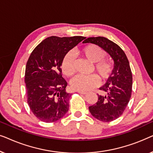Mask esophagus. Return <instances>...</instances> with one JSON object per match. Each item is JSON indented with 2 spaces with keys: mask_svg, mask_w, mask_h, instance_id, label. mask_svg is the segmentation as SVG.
<instances>
[{
  "mask_svg": "<svg viewBox=\"0 0 153 153\" xmlns=\"http://www.w3.org/2000/svg\"><path fill=\"white\" fill-rule=\"evenodd\" d=\"M77 92H78L79 93L81 94V95H86L87 94L86 92H83V91H77Z\"/></svg>",
  "mask_w": 153,
  "mask_h": 153,
  "instance_id": "obj_1",
  "label": "esophagus"
}]
</instances>
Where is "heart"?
<instances>
[{
  "label": "heart",
  "mask_w": 153,
  "mask_h": 153,
  "mask_svg": "<svg viewBox=\"0 0 153 153\" xmlns=\"http://www.w3.org/2000/svg\"><path fill=\"white\" fill-rule=\"evenodd\" d=\"M81 54L85 59L95 64V70L102 81L109 78L113 71V65L108 60H104L106 53L102 48L95 45L85 46L81 50ZM61 68L63 74L70 76L75 72V56L72 51L65 54L62 60ZM100 81L97 75L90 76L76 75L71 79L70 85L75 91L86 92L99 85Z\"/></svg>",
  "instance_id": "b5f03b06"
}]
</instances>
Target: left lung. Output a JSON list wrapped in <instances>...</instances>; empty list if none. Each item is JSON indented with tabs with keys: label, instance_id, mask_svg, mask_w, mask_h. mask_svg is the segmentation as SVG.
<instances>
[{
	"label": "left lung",
	"instance_id": "8db88e82",
	"mask_svg": "<svg viewBox=\"0 0 153 153\" xmlns=\"http://www.w3.org/2000/svg\"><path fill=\"white\" fill-rule=\"evenodd\" d=\"M83 43L99 46L114 60L111 74L100 88L103 95H98L97 102L89 106V111L94 118L102 122L116 120L124 112L131 95L132 74L128 59L118 45L106 37H88Z\"/></svg>",
	"mask_w": 153,
	"mask_h": 153
}]
</instances>
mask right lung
Masks as SVG:
<instances>
[{
  "mask_svg": "<svg viewBox=\"0 0 153 153\" xmlns=\"http://www.w3.org/2000/svg\"><path fill=\"white\" fill-rule=\"evenodd\" d=\"M85 37L51 36L31 53L26 66L25 83L28 104L33 114L45 123L56 122L69 109L70 93L62 77L61 63L68 52Z\"/></svg>",
  "mask_w": 153,
  "mask_h": 153,
  "instance_id": "right-lung-1",
  "label": "right lung"
}]
</instances>
